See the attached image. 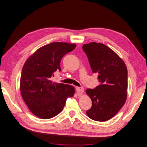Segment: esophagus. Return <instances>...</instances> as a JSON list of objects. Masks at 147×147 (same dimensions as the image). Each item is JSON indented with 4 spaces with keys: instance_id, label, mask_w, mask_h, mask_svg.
I'll use <instances>...</instances> for the list:
<instances>
[{
    "instance_id": "obj_1",
    "label": "esophagus",
    "mask_w": 147,
    "mask_h": 147,
    "mask_svg": "<svg viewBox=\"0 0 147 147\" xmlns=\"http://www.w3.org/2000/svg\"><path fill=\"white\" fill-rule=\"evenodd\" d=\"M76 90L78 93L83 94L84 92V88L82 87H76Z\"/></svg>"
}]
</instances>
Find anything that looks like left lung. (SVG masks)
I'll list each match as a JSON object with an SVG mask.
<instances>
[{
    "label": "left lung",
    "instance_id": "obj_1",
    "mask_svg": "<svg viewBox=\"0 0 147 147\" xmlns=\"http://www.w3.org/2000/svg\"><path fill=\"white\" fill-rule=\"evenodd\" d=\"M83 49L100 83L94 89L86 91L92 101V107L86 115L94 121H107L117 113L127 100V66L117 53L103 44H85Z\"/></svg>",
    "mask_w": 147,
    "mask_h": 147
}]
</instances>
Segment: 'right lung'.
<instances>
[{"instance_id":"add662e5","label":"right lung","mask_w":147,"mask_h":147,"mask_svg":"<svg viewBox=\"0 0 147 147\" xmlns=\"http://www.w3.org/2000/svg\"><path fill=\"white\" fill-rule=\"evenodd\" d=\"M76 45L54 42L37 49L26 60L22 70L20 90L29 110L41 119L56 117L65 105L67 98L73 97L74 88L53 82L54 72L61 71L63 57Z\"/></svg>"}]
</instances>
